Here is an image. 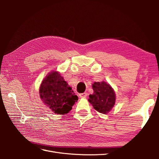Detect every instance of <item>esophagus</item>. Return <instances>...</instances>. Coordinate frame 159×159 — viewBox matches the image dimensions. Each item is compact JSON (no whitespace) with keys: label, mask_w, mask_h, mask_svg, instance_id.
Instances as JSON below:
<instances>
[{"label":"esophagus","mask_w":159,"mask_h":159,"mask_svg":"<svg viewBox=\"0 0 159 159\" xmlns=\"http://www.w3.org/2000/svg\"><path fill=\"white\" fill-rule=\"evenodd\" d=\"M87 95H88L87 93L84 92V93H80V97L81 98H85L87 97Z\"/></svg>","instance_id":"1"}]
</instances>
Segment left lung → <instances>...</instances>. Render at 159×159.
<instances>
[{"mask_svg":"<svg viewBox=\"0 0 159 159\" xmlns=\"http://www.w3.org/2000/svg\"><path fill=\"white\" fill-rule=\"evenodd\" d=\"M93 93L89 95V102L98 112L107 114L115 103V93L111 85L102 81L94 82L92 85Z\"/></svg>","mask_w":159,"mask_h":159,"instance_id":"left-lung-1","label":"left lung"}]
</instances>
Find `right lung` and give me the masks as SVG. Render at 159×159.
I'll use <instances>...</instances> for the list:
<instances>
[{"mask_svg":"<svg viewBox=\"0 0 159 159\" xmlns=\"http://www.w3.org/2000/svg\"><path fill=\"white\" fill-rule=\"evenodd\" d=\"M39 93L44 103L57 114L69 113L78 100V96L56 71H51L43 80Z\"/></svg>","mask_w":159,"mask_h":159,"instance_id":"right-lung-1","label":"right lung"}]
</instances>
